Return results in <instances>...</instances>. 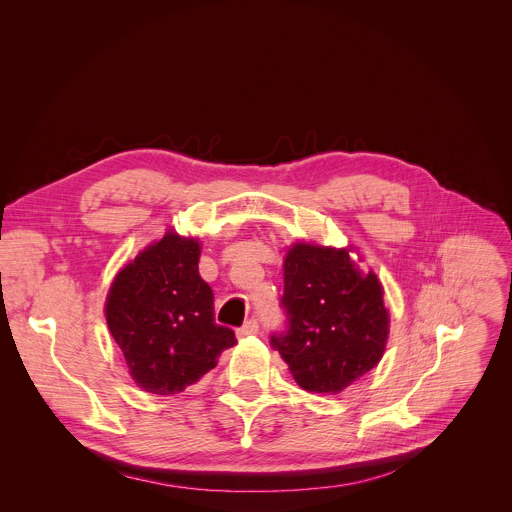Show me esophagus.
<instances>
[{"mask_svg":"<svg viewBox=\"0 0 512 512\" xmlns=\"http://www.w3.org/2000/svg\"><path fill=\"white\" fill-rule=\"evenodd\" d=\"M255 333H259V323H257V319H249V321H245V323L237 329V335H239V337H247V335H255Z\"/></svg>","mask_w":512,"mask_h":512,"instance_id":"34e87169","label":"esophagus"}]
</instances>
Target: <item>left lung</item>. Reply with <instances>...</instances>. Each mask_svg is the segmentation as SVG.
I'll return each mask as SVG.
<instances>
[{"label":"left lung","mask_w":512,"mask_h":512,"mask_svg":"<svg viewBox=\"0 0 512 512\" xmlns=\"http://www.w3.org/2000/svg\"><path fill=\"white\" fill-rule=\"evenodd\" d=\"M287 327L271 346L307 392L337 394L384 356L390 317L376 273H362L348 249L297 243L283 263Z\"/></svg>","instance_id":"left-lung-1"}]
</instances>
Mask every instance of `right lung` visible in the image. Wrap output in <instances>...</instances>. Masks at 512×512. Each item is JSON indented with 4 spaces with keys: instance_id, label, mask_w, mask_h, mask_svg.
<instances>
[{
    "instance_id": "1",
    "label": "right lung",
    "mask_w": 512,
    "mask_h": 512,
    "mask_svg": "<svg viewBox=\"0 0 512 512\" xmlns=\"http://www.w3.org/2000/svg\"><path fill=\"white\" fill-rule=\"evenodd\" d=\"M197 239L166 233L114 279L106 323L144 392L173 396L217 366L237 344L235 331L215 323L213 289L199 275Z\"/></svg>"
}]
</instances>
